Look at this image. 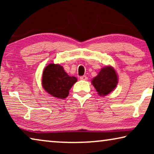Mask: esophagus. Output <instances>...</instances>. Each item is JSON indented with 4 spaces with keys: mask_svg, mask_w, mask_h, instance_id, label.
<instances>
[{
    "mask_svg": "<svg viewBox=\"0 0 154 154\" xmlns=\"http://www.w3.org/2000/svg\"><path fill=\"white\" fill-rule=\"evenodd\" d=\"M80 79L82 80V81H87L88 77L85 76V75H83V76L80 77Z\"/></svg>",
    "mask_w": 154,
    "mask_h": 154,
    "instance_id": "obj_1",
    "label": "esophagus"
}]
</instances>
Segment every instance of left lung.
<instances>
[{
  "mask_svg": "<svg viewBox=\"0 0 154 154\" xmlns=\"http://www.w3.org/2000/svg\"><path fill=\"white\" fill-rule=\"evenodd\" d=\"M118 75L115 69L106 66L92 80V84L100 96H105L112 92L118 84Z\"/></svg>",
  "mask_w": 154,
  "mask_h": 154,
  "instance_id": "obj_1",
  "label": "left lung"
}]
</instances>
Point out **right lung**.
<instances>
[{"label": "right lung", "mask_w": 154, "mask_h": 154, "mask_svg": "<svg viewBox=\"0 0 154 154\" xmlns=\"http://www.w3.org/2000/svg\"><path fill=\"white\" fill-rule=\"evenodd\" d=\"M76 81V78L69 75L63 66L58 64H48L44 69L42 76L44 90L52 97L59 99L67 97L69 91Z\"/></svg>", "instance_id": "right-lung-1"}]
</instances>
